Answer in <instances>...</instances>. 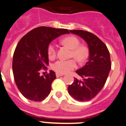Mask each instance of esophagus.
<instances>
[{"label":"esophagus","instance_id":"1","mask_svg":"<svg viewBox=\"0 0 126 126\" xmlns=\"http://www.w3.org/2000/svg\"><path fill=\"white\" fill-rule=\"evenodd\" d=\"M63 75H62V74H60V73H56V78H59L60 76H63Z\"/></svg>","mask_w":126,"mask_h":126}]
</instances>
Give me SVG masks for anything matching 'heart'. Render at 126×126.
I'll return each mask as SVG.
<instances>
[{
  "label": "heart",
  "mask_w": 126,
  "mask_h": 126,
  "mask_svg": "<svg viewBox=\"0 0 126 126\" xmlns=\"http://www.w3.org/2000/svg\"><path fill=\"white\" fill-rule=\"evenodd\" d=\"M62 43L64 45L71 49L70 57L75 58V59L79 63L83 62L88 55V51L85 47L80 45L79 40L75 36H68L63 38ZM47 53L48 57L51 59L55 58L57 53V50L55 44L53 42L50 43L47 47ZM77 66L75 60L71 59L69 60L56 61L51 66V68L60 74H64L70 72L71 70L76 68Z\"/></svg>",
  "instance_id": "obj_1"
}]
</instances>
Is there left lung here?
I'll use <instances>...</instances> for the list:
<instances>
[{
  "label": "left lung",
  "mask_w": 126,
  "mask_h": 126,
  "mask_svg": "<svg viewBox=\"0 0 126 126\" xmlns=\"http://www.w3.org/2000/svg\"><path fill=\"white\" fill-rule=\"evenodd\" d=\"M88 43L90 56L85 66L76 71L82 79L74 78L68 87L70 96L78 101L91 100L105 84L111 68V58L106 45L93 33L81 30H70Z\"/></svg>",
  "instance_id": "left-lung-1"
}]
</instances>
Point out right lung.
<instances>
[{
  "mask_svg": "<svg viewBox=\"0 0 126 126\" xmlns=\"http://www.w3.org/2000/svg\"><path fill=\"white\" fill-rule=\"evenodd\" d=\"M70 33L67 29L48 27L35 28L25 35L15 48L13 56L14 80L22 94L29 100L41 101L50 93L51 83L56 79L55 73L47 70L48 55L47 47L50 42L63 34Z\"/></svg>",
  "mask_w": 126,
  "mask_h": 126,
  "instance_id": "1",
  "label": "right lung"
}]
</instances>
